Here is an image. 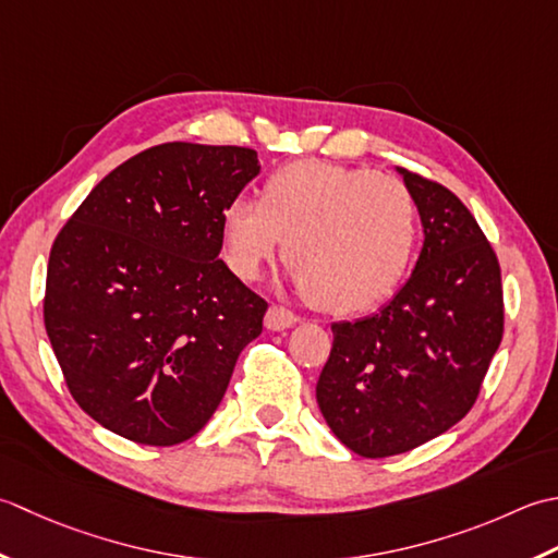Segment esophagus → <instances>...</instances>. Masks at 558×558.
<instances>
[{"label": "esophagus", "instance_id": "obj_1", "mask_svg": "<svg viewBox=\"0 0 558 558\" xmlns=\"http://www.w3.org/2000/svg\"><path fill=\"white\" fill-rule=\"evenodd\" d=\"M295 323H299V317H295L291 311L281 308V305H271L265 315V327L271 329V332H281V329H289Z\"/></svg>", "mask_w": 558, "mask_h": 558}]
</instances>
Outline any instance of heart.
<instances>
[{"mask_svg":"<svg viewBox=\"0 0 558 558\" xmlns=\"http://www.w3.org/2000/svg\"><path fill=\"white\" fill-rule=\"evenodd\" d=\"M223 263L255 281L279 253L289 281L337 315L363 313L400 287L418 219L402 180L329 161H293L263 185V199L233 197L219 216Z\"/></svg>","mask_w":558,"mask_h":558,"instance_id":"b5f03b06","label":"heart"}]
</instances>
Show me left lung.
I'll use <instances>...</instances> for the list:
<instances>
[{
	"instance_id": "left-lung-1",
	"label": "left lung",
	"mask_w": 558,
	"mask_h": 558,
	"mask_svg": "<svg viewBox=\"0 0 558 558\" xmlns=\"http://www.w3.org/2000/svg\"><path fill=\"white\" fill-rule=\"evenodd\" d=\"M422 219L412 277L388 305L332 325L317 407L361 458H390L470 412L504 337L501 269L470 209L438 183L395 168Z\"/></svg>"
}]
</instances>
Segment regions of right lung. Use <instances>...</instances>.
Returning a JSON list of instances; mask_svg holds the SVG:
<instances>
[{"instance_id":"1","label":"right lung","mask_w":558,"mask_h":558,"mask_svg":"<svg viewBox=\"0 0 558 558\" xmlns=\"http://www.w3.org/2000/svg\"><path fill=\"white\" fill-rule=\"evenodd\" d=\"M245 146L158 144L88 192L50 250L45 329L76 404L142 446L204 428L267 303L219 259Z\"/></svg>"}]
</instances>
